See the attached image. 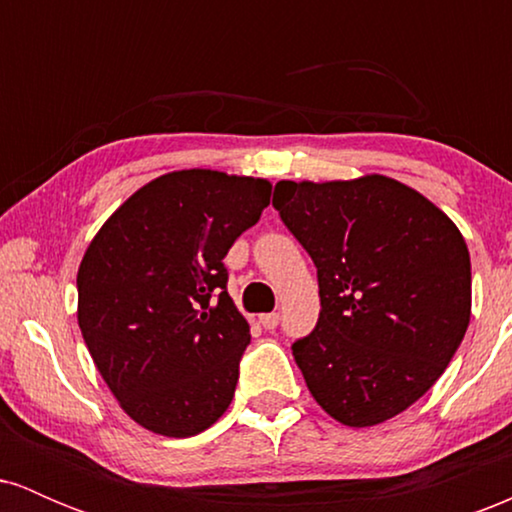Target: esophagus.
<instances>
[{
	"instance_id": "esophagus-1",
	"label": "esophagus",
	"mask_w": 512,
	"mask_h": 512,
	"mask_svg": "<svg viewBox=\"0 0 512 512\" xmlns=\"http://www.w3.org/2000/svg\"><path fill=\"white\" fill-rule=\"evenodd\" d=\"M260 325L264 330H274L276 325H279V313H267V315H260Z\"/></svg>"
}]
</instances>
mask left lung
I'll return each instance as SVG.
<instances>
[{"label":"left lung","mask_w":512,"mask_h":512,"mask_svg":"<svg viewBox=\"0 0 512 512\" xmlns=\"http://www.w3.org/2000/svg\"><path fill=\"white\" fill-rule=\"evenodd\" d=\"M272 204L317 267L320 317L291 346L310 395L344 426L383 424L431 390L467 332L462 233L385 175L281 180Z\"/></svg>","instance_id":"obj_1"}]
</instances>
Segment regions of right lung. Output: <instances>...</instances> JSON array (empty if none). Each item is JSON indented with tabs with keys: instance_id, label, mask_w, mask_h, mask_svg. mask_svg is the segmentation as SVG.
Wrapping results in <instances>:
<instances>
[{
	"instance_id": "add662e5",
	"label": "right lung",
	"mask_w": 512,
	"mask_h": 512,
	"mask_svg": "<svg viewBox=\"0 0 512 512\" xmlns=\"http://www.w3.org/2000/svg\"><path fill=\"white\" fill-rule=\"evenodd\" d=\"M272 185L219 170L151 180L103 223L76 274L79 327L120 407L168 438L231 404L250 325L223 257L260 221Z\"/></svg>"
}]
</instances>
